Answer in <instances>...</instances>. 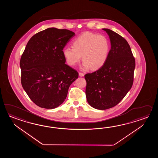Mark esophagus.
<instances>
[{
    "label": "esophagus",
    "mask_w": 158,
    "mask_h": 158,
    "mask_svg": "<svg viewBox=\"0 0 158 158\" xmlns=\"http://www.w3.org/2000/svg\"><path fill=\"white\" fill-rule=\"evenodd\" d=\"M78 74H79V76H80V77H83L84 76V73H82V72H79Z\"/></svg>",
    "instance_id": "34e87169"
}]
</instances>
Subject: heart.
<instances>
[{
    "instance_id": "heart-1",
    "label": "heart",
    "mask_w": 158,
    "mask_h": 158,
    "mask_svg": "<svg viewBox=\"0 0 158 158\" xmlns=\"http://www.w3.org/2000/svg\"><path fill=\"white\" fill-rule=\"evenodd\" d=\"M73 47H65L63 54L68 64L74 66L81 60L83 69L95 70L102 67L107 59L110 45L106 37L97 34L85 33L72 42Z\"/></svg>"
}]
</instances>
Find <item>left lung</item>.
Returning a JSON list of instances; mask_svg holds the SVG:
<instances>
[{"mask_svg": "<svg viewBox=\"0 0 158 158\" xmlns=\"http://www.w3.org/2000/svg\"><path fill=\"white\" fill-rule=\"evenodd\" d=\"M111 48L104 65L85 75L86 97L92 107L104 110L116 106L131 90L135 62L131 48L124 38L108 29Z\"/></svg>", "mask_w": 158, "mask_h": 158, "instance_id": "8db88e82", "label": "left lung"}]
</instances>
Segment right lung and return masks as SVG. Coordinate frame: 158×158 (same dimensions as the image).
<instances>
[{
  "mask_svg": "<svg viewBox=\"0 0 158 158\" xmlns=\"http://www.w3.org/2000/svg\"><path fill=\"white\" fill-rule=\"evenodd\" d=\"M75 33L50 27L27 42L21 57V81L30 99L41 108L53 109L65 101L78 73L66 64L63 50Z\"/></svg>",
  "mask_w": 158,
  "mask_h": 158,
  "instance_id": "1",
  "label": "right lung"
}]
</instances>
